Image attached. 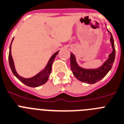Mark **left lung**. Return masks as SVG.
<instances>
[{
  "label": "left lung",
  "mask_w": 124,
  "mask_h": 124,
  "mask_svg": "<svg viewBox=\"0 0 124 124\" xmlns=\"http://www.w3.org/2000/svg\"><path fill=\"white\" fill-rule=\"evenodd\" d=\"M108 32L110 34V40L112 45V52L108 55V59L99 67L96 69H84L78 65L75 56L73 53L70 54L71 70L75 78L78 80L87 84H95L104 78L111 69L116 57V50L112 35L108 31Z\"/></svg>",
  "instance_id": "1"
}]
</instances>
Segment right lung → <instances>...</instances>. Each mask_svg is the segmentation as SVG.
<instances>
[{"label":"right lung","instance_id":"1","mask_svg":"<svg viewBox=\"0 0 124 124\" xmlns=\"http://www.w3.org/2000/svg\"><path fill=\"white\" fill-rule=\"evenodd\" d=\"M14 38H13L11 42V44H10V49H9V55H8L9 65H10V69H11L12 72L14 74V75L21 82H22L25 85H26L29 86V87H39V86H40L44 84H46L47 82V80H48V79H49V75H50V72H51L52 63H53V62L54 61L56 55L59 53V50L56 52L54 54L51 56V57L50 58V59H49L48 62H47V65L45 67V68L43 70H42L40 72H39L35 76L31 77V78H24L23 77H21L20 75H19V74H17V71L16 70V67H15L14 62V60H13L12 57L11 45L13 40H14Z\"/></svg>","mask_w":124,"mask_h":124}]
</instances>
